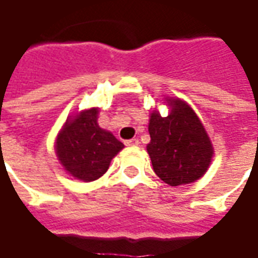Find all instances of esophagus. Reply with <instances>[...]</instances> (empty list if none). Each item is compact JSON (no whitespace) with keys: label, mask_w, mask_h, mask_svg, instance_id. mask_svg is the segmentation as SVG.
I'll return each instance as SVG.
<instances>
[{"label":"esophagus","mask_w":258,"mask_h":258,"mask_svg":"<svg viewBox=\"0 0 258 258\" xmlns=\"http://www.w3.org/2000/svg\"><path fill=\"white\" fill-rule=\"evenodd\" d=\"M124 144H125V145H127V146H137V145H138V144H140V141L137 140V138H133V140L125 141Z\"/></svg>","instance_id":"34e87169"}]
</instances>
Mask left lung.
I'll return each instance as SVG.
<instances>
[{"label": "left lung", "mask_w": 258, "mask_h": 258, "mask_svg": "<svg viewBox=\"0 0 258 258\" xmlns=\"http://www.w3.org/2000/svg\"><path fill=\"white\" fill-rule=\"evenodd\" d=\"M168 116L151 113L146 145L159 178L171 186L190 184L202 178L210 166L214 149L203 124L186 102L170 98Z\"/></svg>", "instance_id": "left-lung-1"}]
</instances>
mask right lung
<instances>
[{
    "mask_svg": "<svg viewBox=\"0 0 258 258\" xmlns=\"http://www.w3.org/2000/svg\"><path fill=\"white\" fill-rule=\"evenodd\" d=\"M98 107L69 117L60 130L55 151L60 164L74 178L90 182L106 173L124 145L98 125Z\"/></svg>",
    "mask_w": 258,
    "mask_h": 258,
    "instance_id": "right-lung-1",
    "label": "right lung"
}]
</instances>
